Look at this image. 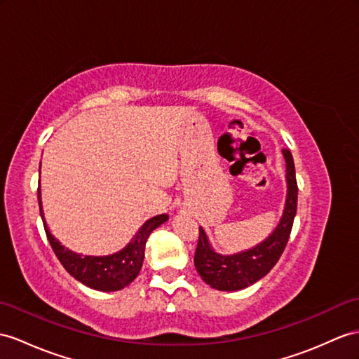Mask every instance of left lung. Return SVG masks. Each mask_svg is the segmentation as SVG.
<instances>
[{
  "label": "left lung",
  "instance_id": "obj_1",
  "mask_svg": "<svg viewBox=\"0 0 359 359\" xmlns=\"http://www.w3.org/2000/svg\"><path fill=\"white\" fill-rule=\"evenodd\" d=\"M286 161V182L287 195L285 210L280 222L268 239L260 245L248 251L238 252L233 256L217 255L210 247L204 230L199 226V238L195 251V268L203 277V280L215 290L219 291H238L243 290L265 277L280 259L282 252L290 241L294 217L297 213V187L295 168L292 154L290 149H283Z\"/></svg>",
  "mask_w": 359,
  "mask_h": 359
}]
</instances>
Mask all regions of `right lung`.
<instances>
[{"instance_id": "right-lung-1", "label": "right lung", "mask_w": 359, "mask_h": 359, "mask_svg": "<svg viewBox=\"0 0 359 359\" xmlns=\"http://www.w3.org/2000/svg\"><path fill=\"white\" fill-rule=\"evenodd\" d=\"M41 168V165H39ZM39 212L46 229L47 239L53 248L56 257L62 266L72 274L76 280L83 283L85 286L93 287L97 291H118L123 290L134 278L138 276L144 259V247L149 234L160 226L163 222L169 219L168 215H158L146 221L142 229L137 231L134 239L128 245L111 256H82L73 252L72 250L60 245V242L55 239V236L47 229L46 219L42 215L41 205V190L38 189Z\"/></svg>"}]
</instances>
